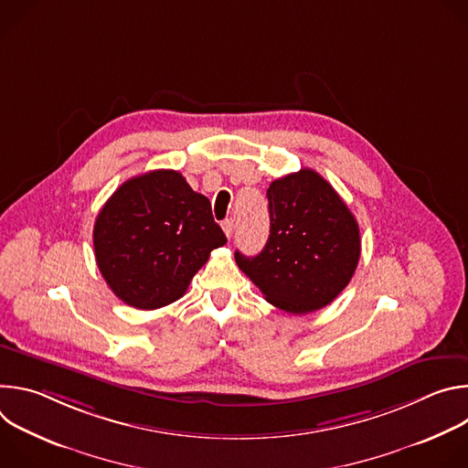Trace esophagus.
Returning <instances> with one entry per match:
<instances>
[{
    "instance_id": "obj_1",
    "label": "esophagus",
    "mask_w": 468,
    "mask_h": 468,
    "mask_svg": "<svg viewBox=\"0 0 468 468\" xmlns=\"http://www.w3.org/2000/svg\"><path fill=\"white\" fill-rule=\"evenodd\" d=\"M222 229H224L226 237H228V239H231V235H233V229H235V224H233V220H231V218H229V220H224V222H222Z\"/></svg>"
}]
</instances>
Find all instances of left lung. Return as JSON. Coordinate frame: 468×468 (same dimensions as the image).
Segmentation results:
<instances>
[{
    "label": "left lung",
    "instance_id": "1",
    "mask_svg": "<svg viewBox=\"0 0 468 468\" xmlns=\"http://www.w3.org/2000/svg\"><path fill=\"white\" fill-rule=\"evenodd\" d=\"M271 235L261 253L235 251L239 269L264 300L305 314L325 307L350 283L361 255L359 226L320 174L303 168L266 190Z\"/></svg>",
    "mask_w": 468,
    "mask_h": 468
}]
</instances>
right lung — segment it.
Listing matches in <instances>:
<instances>
[{
    "label": "right lung",
    "mask_w": 468,
    "mask_h": 468,
    "mask_svg": "<svg viewBox=\"0 0 468 468\" xmlns=\"http://www.w3.org/2000/svg\"><path fill=\"white\" fill-rule=\"evenodd\" d=\"M228 242L211 202L176 170L122 183L94 222V255L111 291L152 311L179 300L209 253Z\"/></svg>",
    "instance_id": "add662e5"
}]
</instances>
